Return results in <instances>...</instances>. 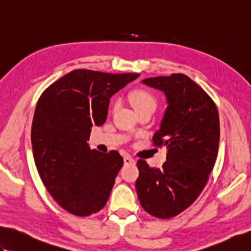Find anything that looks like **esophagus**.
<instances>
[{
  "label": "esophagus",
  "instance_id": "obj_1",
  "mask_svg": "<svg viewBox=\"0 0 251 251\" xmlns=\"http://www.w3.org/2000/svg\"><path fill=\"white\" fill-rule=\"evenodd\" d=\"M135 163H136V161L131 156H129V155L124 156V164L125 165H134Z\"/></svg>",
  "mask_w": 251,
  "mask_h": 251
}]
</instances>
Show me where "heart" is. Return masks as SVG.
Returning <instances> with one entry per match:
<instances>
[{"instance_id": "obj_1", "label": "heart", "mask_w": 251, "mask_h": 251, "mask_svg": "<svg viewBox=\"0 0 251 251\" xmlns=\"http://www.w3.org/2000/svg\"><path fill=\"white\" fill-rule=\"evenodd\" d=\"M129 99L131 104L137 112L142 110H155L156 108V99L154 96L146 89L137 88L134 89L129 94Z\"/></svg>"}]
</instances>
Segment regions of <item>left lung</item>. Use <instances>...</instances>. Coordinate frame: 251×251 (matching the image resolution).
I'll list each match as a JSON object with an SVG mask.
<instances>
[{
    "mask_svg": "<svg viewBox=\"0 0 251 251\" xmlns=\"http://www.w3.org/2000/svg\"><path fill=\"white\" fill-rule=\"evenodd\" d=\"M142 83L166 96L167 109L152 140L155 147L166 146L167 161L153 168L139 159L136 190L148 214L169 219L193 204L205 188L219 148V113L209 95L185 74Z\"/></svg>",
    "mask_w": 251,
    "mask_h": 251,
    "instance_id": "1",
    "label": "left lung"
}]
</instances>
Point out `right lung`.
Instances as JSON below:
<instances>
[{
    "mask_svg": "<svg viewBox=\"0 0 251 251\" xmlns=\"http://www.w3.org/2000/svg\"><path fill=\"white\" fill-rule=\"evenodd\" d=\"M139 75L77 69L37 100L31 128L37 172L57 204L74 216L96 214L109 200L124 161L115 150H90L87 141L92 127L105 122L111 96Z\"/></svg>",
    "mask_w": 251,
    "mask_h": 251,
    "instance_id": "add662e5",
    "label": "right lung"
}]
</instances>
